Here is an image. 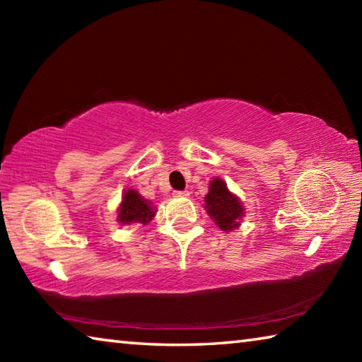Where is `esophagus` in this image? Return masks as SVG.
Segmentation results:
<instances>
[{
  "label": "esophagus",
  "mask_w": 362,
  "mask_h": 362,
  "mask_svg": "<svg viewBox=\"0 0 362 362\" xmlns=\"http://www.w3.org/2000/svg\"><path fill=\"white\" fill-rule=\"evenodd\" d=\"M174 196H179V198H185V196H188V192H187V189H183V192H174Z\"/></svg>",
  "instance_id": "esophagus-1"
}]
</instances>
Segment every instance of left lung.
Returning a JSON list of instances; mask_svg holds the SVG:
<instances>
[{"label": "left lung", "instance_id": "left-lung-1", "mask_svg": "<svg viewBox=\"0 0 362 362\" xmlns=\"http://www.w3.org/2000/svg\"><path fill=\"white\" fill-rule=\"evenodd\" d=\"M204 201L207 214L216 220V223L223 231H231L240 225L244 209L240 199L228 192L223 180L214 179L209 183V193H207Z\"/></svg>", "mask_w": 362, "mask_h": 362}]
</instances>
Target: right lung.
<instances>
[{
    "instance_id": "right-lung-1",
    "label": "right lung",
    "mask_w": 362,
    "mask_h": 362,
    "mask_svg": "<svg viewBox=\"0 0 362 362\" xmlns=\"http://www.w3.org/2000/svg\"><path fill=\"white\" fill-rule=\"evenodd\" d=\"M155 217V209H153L148 201L144 199L137 192L127 189L122 196V203L119 206L118 222L126 223H148Z\"/></svg>"
}]
</instances>
